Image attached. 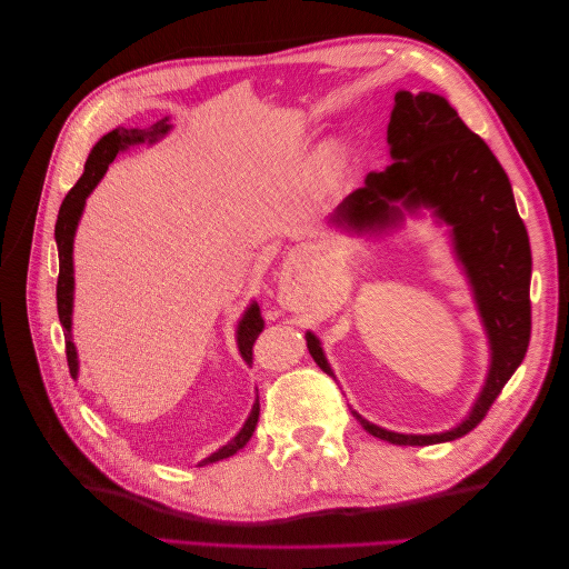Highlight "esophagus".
Masks as SVG:
<instances>
[{
  "label": "esophagus",
  "instance_id": "obj_1",
  "mask_svg": "<svg viewBox=\"0 0 569 569\" xmlns=\"http://www.w3.org/2000/svg\"><path fill=\"white\" fill-rule=\"evenodd\" d=\"M287 306H291V308H299V306H301L299 295H295V291H289V295H287Z\"/></svg>",
  "mask_w": 569,
  "mask_h": 569
}]
</instances>
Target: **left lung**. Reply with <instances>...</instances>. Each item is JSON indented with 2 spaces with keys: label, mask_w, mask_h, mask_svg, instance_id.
<instances>
[{
  "label": "left lung",
  "mask_w": 569,
  "mask_h": 569,
  "mask_svg": "<svg viewBox=\"0 0 569 569\" xmlns=\"http://www.w3.org/2000/svg\"><path fill=\"white\" fill-rule=\"evenodd\" d=\"M387 140L396 161L385 173H370L363 187L343 199L335 220L358 230L385 228L399 213L389 206L396 199H403L408 209L420 203L437 209L453 226L456 251L472 280L493 356L487 387L475 410L451 432L396 435L370 425L358 412L353 416L372 437L389 443L453 441L487 418L527 353L531 337L529 237L503 166L443 97L432 92L396 94ZM306 341L316 363L332 375L318 339L308 332Z\"/></svg>",
  "instance_id": "obj_1"
}]
</instances>
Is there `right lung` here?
Wrapping results in <instances>:
<instances>
[{"label": "right lung", "mask_w": 569, "mask_h": 569, "mask_svg": "<svg viewBox=\"0 0 569 569\" xmlns=\"http://www.w3.org/2000/svg\"><path fill=\"white\" fill-rule=\"evenodd\" d=\"M168 130V126L159 123L157 128L147 130H126V128H116L109 134L101 137V140L94 144V149L90 151L88 163H84V170L80 180L71 187V192L66 194V199L61 201V209H59V218H57V247H59V280H57V308H59V320L66 327V360H68V370H71V377L78 375V358H76V347L71 341V311H73V234H76V226L80 220L82 213V206L84 199L94 189V184L101 180V176L107 173L109 163L116 159V153L120 149H126L128 144L134 142H144L147 140H157L159 134H163ZM266 320L261 316V308L256 303L249 308L247 316L239 322V330H237V341H239V351H242L244 360H253V343L258 339V335L263 332ZM258 422V401L251 410V416L247 420V425L242 427V432H239L228 446H222L220 451H216L213 456L206 458L203 462H216L222 458H230L234 456L242 446L251 439L253 429Z\"/></svg>", "instance_id": "obj_1"}]
</instances>
